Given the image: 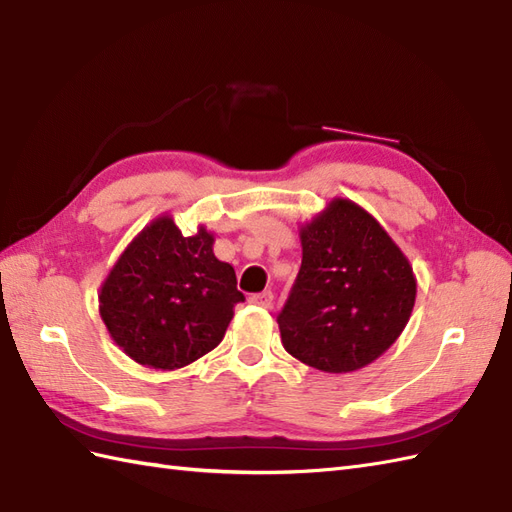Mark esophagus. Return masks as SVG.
Here are the masks:
<instances>
[{"label":"esophagus","mask_w":512,"mask_h":512,"mask_svg":"<svg viewBox=\"0 0 512 512\" xmlns=\"http://www.w3.org/2000/svg\"><path fill=\"white\" fill-rule=\"evenodd\" d=\"M248 301H251L253 305H259V307H272V301H275V294H272L270 290H266V292L253 294Z\"/></svg>","instance_id":"1"}]
</instances>
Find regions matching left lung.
I'll use <instances>...</instances> for the list:
<instances>
[{
  "mask_svg": "<svg viewBox=\"0 0 512 512\" xmlns=\"http://www.w3.org/2000/svg\"><path fill=\"white\" fill-rule=\"evenodd\" d=\"M303 261L277 318L285 351L325 373H353L406 329L417 277L371 213L334 198L305 222Z\"/></svg>",
  "mask_w": 512,
  "mask_h": 512,
  "instance_id": "left-lung-1",
  "label": "left lung"
}]
</instances>
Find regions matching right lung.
I'll list each match as a JSON object with an SVG mask.
<instances>
[{
    "label": "right lung",
    "instance_id": "obj_1",
    "mask_svg": "<svg viewBox=\"0 0 512 512\" xmlns=\"http://www.w3.org/2000/svg\"><path fill=\"white\" fill-rule=\"evenodd\" d=\"M213 242L205 227L185 237L163 213L124 248L98 299L106 329L130 360L174 371L218 347L244 294Z\"/></svg>",
    "mask_w": 512,
    "mask_h": 512
}]
</instances>
